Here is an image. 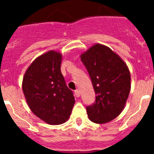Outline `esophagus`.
I'll return each instance as SVG.
<instances>
[{
  "instance_id": "obj_1",
  "label": "esophagus",
  "mask_w": 154,
  "mask_h": 154,
  "mask_svg": "<svg viewBox=\"0 0 154 154\" xmlns=\"http://www.w3.org/2000/svg\"><path fill=\"white\" fill-rule=\"evenodd\" d=\"M74 94H75V96L77 97H79L80 96V91H79L78 89H77V90H75V91H74Z\"/></svg>"
}]
</instances>
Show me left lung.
I'll use <instances>...</instances> for the list:
<instances>
[{
    "mask_svg": "<svg viewBox=\"0 0 154 154\" xmlns=\"http://www.w3.org/2000/svg\"><path fill=\"white\" fill-rule=\"evenodd\" d=\"M91 77L95 102L86 107L90 121L96 124L111 122L125 108L131 88L127 64L109 48L94 45L80 55Z\"/></svg>",
    "mask_w": 154,
    "mask_h": 154,
    "instance_id": "8db88e82",
    "label": "left lung"
}]
</instances>
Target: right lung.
I'll return each instance as SVG.
<instances>
[{"instance_id":"add662e5","label":"right lung","mask_w":154,"mask_h":154,"mask_svg":"<svg viewBox=\"0 0 154 154\" xmlns=\"http://www.w3.org/2000/svg\"><path fill=\"white\" fill-rule=\"evenodd\" d=\"M63 55L49 51L35 59L23 77L22 90L35 116L51 125L69 119L75 100L61 72Z\"/></svg>"}]
</instances>
